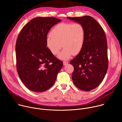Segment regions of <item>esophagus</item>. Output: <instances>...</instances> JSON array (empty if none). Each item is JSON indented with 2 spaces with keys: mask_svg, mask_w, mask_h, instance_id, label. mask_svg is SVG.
I'll use <instances>...</instances> for the list:
<instances>
[{
  "mask_svg": "<svg viewBox=\"0 0 122 122\" xmlns=\"http://www.w3.org/2000/svg\"><path fill=\"white\" fill-rule=\"evenodd\" d=\"M68 63V62H67V61H64V62H63V65H64V66L67 65Z\"/></svg>",
  "mask_w": 122,
  "mask_h": 122,
  "instance_id": "obj_1",
  "label": "esophagus"
}]
</instances>
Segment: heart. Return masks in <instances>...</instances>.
<instances>
[{"label": "heart", "instance_id": "heart-1", "mask_svg": "<svg viewBox=\"0 0 122 122\" xmlns=\"http://www.w3.org/2000/svg\"><path fill=\"white\" fill-rule=\"evenodd\" d=\"M85 37V29L81 24L61 23L52 29L50 35L46 39V44L54 55H57L63 46L64 48L58 57L61 59L67 60L72 55L80 53L84 44Z\"/></svg>", "mask_w": 122, "mask_h": 122}]
</instances>
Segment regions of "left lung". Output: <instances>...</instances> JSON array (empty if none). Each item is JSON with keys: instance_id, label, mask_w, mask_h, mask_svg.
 Segmentation results:
<instances>
[{"instance_id": "1", "label": "left lung", "mask_w": 122, "mask_h": 122, "mask_svg": "<svg viewBox=\"0 0 122 122\" xmlns=\"http://www.w3.org/2000/svg\"><path fill=\"white\" fill-rule=\"evenodd\" d=\"M67 18L81 24L85 29L83 47L70 64L74 67L72 79L75 85L82 91H90L101 83L107 71L106 35L101 26L91 16Z\"/></svg>"}]
</instances>
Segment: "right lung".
Here are the masks:
<instances>
[{
    "mask_svg": "<svg viewBox=\"0 0 122 122\" xmlns=\"http://www.w3.org/2000/svg\"><path fill=\"white\" fill-rule=\"evenodd\" d=\"M60 19L37 17L26 24L17 38L16 68L22 82L30 90L42 92L54 85L63 62L46 47L47 34Z\"/></svg>",
    "mask_w": 122,
    "mask_h": 122,
    "instance_id": "right-lung-1",
    "label": "right lung"
}]
</instances>
